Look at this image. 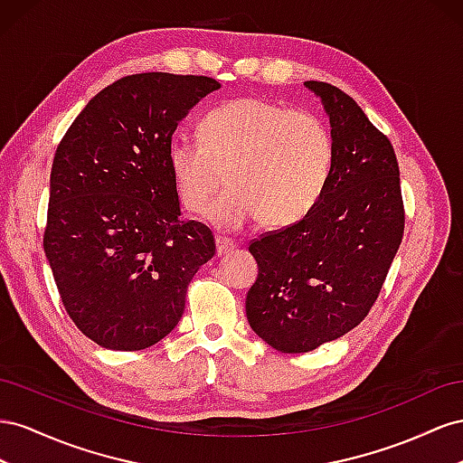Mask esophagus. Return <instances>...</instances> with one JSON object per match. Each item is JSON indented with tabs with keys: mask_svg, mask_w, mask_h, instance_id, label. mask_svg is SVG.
Instances as JSON below:
<instances>
[{
	"mask_svg": "<svg viewBox=\"0 0 463 463\" xmlns=\"http://www.w3.org/2000/svg\"><path fill=\"white\" fill-rule=\"evenodd\" d=\"M215 244H217V256H227L229 252H232V250L236 248V242L224 239V236H217Z\"/></svg>",
	"mask_w": 463,
	"mask_h": 463,
	"instance_id": "1",
	"label": "esophagus"
}]
</instances>
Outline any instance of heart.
<instances>
[{
	"mask_svg": "<svg viewBox=\"0 0 463 463\" xmlns=\"http://www.w3.org/2000/svg\"><path fill=\"white\" fill-rule=\"evenodd\" d=\"M334 163V139L324 120L263 99H241L211 110L200 137L176 134L168 166L180 203L202 213L224 182L232 186L209 209L222 229L261 215L287 227L320 200Z\"/></svg>",
	"mask_w": 463,
	"mask_h": 463,
	"instance_id": "heart-1",
	"label": "heart"
}]
</instances>
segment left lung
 Instances as JSON below:
<instances>
[{
  "mask_svg": "<svg viewBox=\"0 0 463 463\" xmlns=\"http://www.w3.org/2000/svg\"><path fill=\"white\" fill-rule=\"evenodd\" d=\"M305 85L322 99L332 124V173L305 217L248 246L258 261L246 295L248 322L281 353L314 351L366 318L405 224L390 139L341 89Z\"/></svg>",
  "mask_w": 463,
  "mask_h": 463,
  "instance_id": "1",
  "label": "left lung"
}]
</instances>
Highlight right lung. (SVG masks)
Returning <instances> with one entry per match:
<instances>
[{"instance_id": "1", "label": "right lung", "mask_w": 463, "mask_h": 463, "mask_svg": "<svg viewBox=\"0 0 463 463\" xmlns=\"http://www.w3.org/2000/svg\"><path fill=\"white\" fill-rule=\"evenodd\" d=\"M219 81L136 73L89 100L60 141L50 175L44 254L65 312L100 347L147 349L186 307L213 232L180 221L168 145Z\"/></svg>"}]
</instances>
